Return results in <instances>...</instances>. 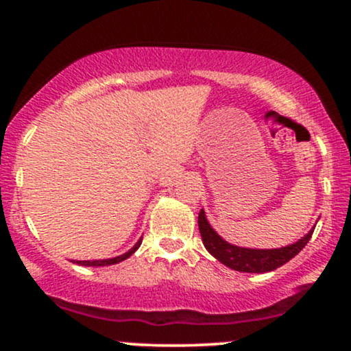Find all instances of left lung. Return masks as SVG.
Masks as SVG:
<instances>
[{"mask_svg":"<svg viewBox=\"0 0 351 351\" xmlns=\"http://www.w3.org/2000/svg\"><path fill=\"white\" fill-rule=\"evenodd\" d=\"M198 226L204 247H206V251L211 254L215 259H217L221 264H224L229 269H234L237 272L254 274L271 272L274 269L289 263L292 257H295L297 254L307 245L310 237L313 234V229H315L312 228L302 239H299L293 244L285 245V247L251 249L241 247V245L231 244L228 243L226 239H223V237L211 228V224L208 223L206 215H204L203 209H201L198 216Z\"/></svg>","mask_w":351,"mask_h":351,"instance_id":"obj_1","label":"left lung"}]
</instances>
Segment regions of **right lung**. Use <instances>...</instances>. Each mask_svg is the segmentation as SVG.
<instances>
[{"label":"right lung","instance_id":"add662e5","mask_svg":"<svg viewBox=\"0 0 351 351\" xmlns=\"http://www.w3.org/2000/svg\"><path fill=\"white\" fill-rule=\"evenodd\" d=\"M140 244H142V239L136 241V244L134 245V247L130 249V251H127L125 254H120V256L117 257H112V259H97V261H75V264L79 265H86V267H102V265H114V264H119L122 263V261L128 259V257L134 254L136 249L140 247Z\"/></svg>","mask_w":351,"mask_h":351}]
</instances>
